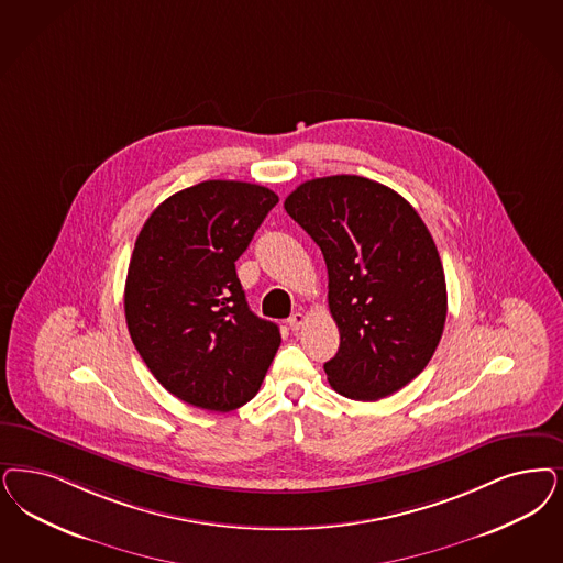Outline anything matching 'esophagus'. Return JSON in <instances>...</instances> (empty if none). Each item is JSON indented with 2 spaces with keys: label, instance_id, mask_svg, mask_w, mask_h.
I'll list each match as a JSON object with an SVG mask.
<instances>
[{
  "label": "esophagus",
  "instance_id": "34e87169",
  "mask_svg": "<svg viewBox=\"0 0 563 563\" xmlns=\"http://www.w3.org/2000/svg\"><path fill=\"white\" fill-rule=\"evenodd\" d=\"M303 324H306V313H303V311H295L291 318H289V329H291L292 332H297Z\"/></svg>",
  "mask_w": 563,
  "mask_h": 563
}]
</instances>
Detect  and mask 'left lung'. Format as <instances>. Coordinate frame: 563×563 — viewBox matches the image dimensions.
Here are the masks:
<instances>
[{
	"instance_id": "8db88e82",
	"label": "left lung",
	"mask_w": 563,
	"mask_h": 563,
	"mask_svg": "<svg viewBox=\"0 0 563 563\" xmlns=\"http://www.w3.org/2000/svg\"><path fill=\"white\" fill-rule=\"evenodd\" d=\"M285 210L322 250L341 334L324 364L330 387L378 401L427 368L445 329V272L408 201L364 176L301 183Z\"/></svg>"
}]
</instances>
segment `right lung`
Masks as SVG:
<instances>
[{"mask_svg":"<svg viewBox=\"0 0 563 563\" xmlns=\"http://www.w3.org/2000/svg\"><path fill=\"white\" fill-rule=\"evenodd\" d=\"M276 203L260 185L206 180L162 201L136 236L126 327L157 383L189 406H245L280 347L278 327L250 310L234 271Z\"/></svg>","mask_w":563,"mask_h":563,"instance_id":"right-lung-1","label":"right lung"}]
</instances>
